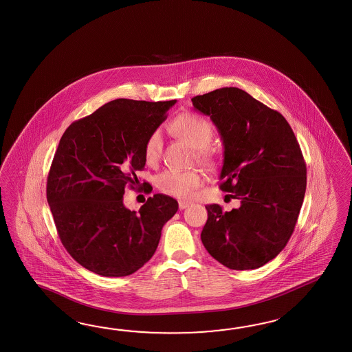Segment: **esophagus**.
<instances>
[{"label":"esophagus","mask_w":352,"mask_h":352,"mask_svg":"<svg viewBox=\"0 0 352 352\" xmlns=\"http://www.w3.org/2000/svg\"><path fill=\"white\" fill-rule=\"evenodd\" d=\"M188 205H190L188 201H184V200H180V201H179V208H180L181 210H182V209H186Z\"/></svg>","instance_id":"34e87169"}]
</instances>
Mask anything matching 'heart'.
I'll list each match as a JSON object with an SVG mask.
<instances>
[{
	"instance_id": "1",
	"label": "heart",
	"mask_w": 352,
	"mask_h": 352,
	"mask_svg": "<svg viewBox=\"0 0 352 352\" xmlns=\"http://www.w3.org/2000/svg\"><path fill=\"white\" fill-rule=\"evenodd\" d=\"M172 129L190 147L197 149V160L201 164L209 166L214 164V155L209 149L214 129L209 120L194 113H184L173 120ZM162 134L158 129H155L149 134L144 144V157L148 164H155V161H158L162 153ZM155 185L164 194L175 197H188L195 188L201 185V175L197 171H180L168 168L155 177Z\"/></svg>"
}]
</instances>
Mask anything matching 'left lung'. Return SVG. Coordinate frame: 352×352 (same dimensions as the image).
I'll use <instances>...</instances> for the list:
<instances>
[{"mask_svg":"<svg viewBox=\"0 0 352 352\" xmlns=\"http://www.w3.org/2000/svg\"><path fill=\"white\" fill-rule=\"evenodd\" d=\"M210 116L224 146L219 188L238 209L206 205V251L232 270H252L275 258L294 232L307 188V166L294 131L276 110L237 87L191 98Z\"/></svg>","mask_w":352,"mask_h":352,"instance_id":"1","label":"left lung"}]
</instances>
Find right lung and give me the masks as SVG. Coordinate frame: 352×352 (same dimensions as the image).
Instances as JSON below:
<instances>
[{"label": "right lung", "mask_w": 352, "mask_h": 352, "mask_svg": "<svg viewBox=\"0 0 352 352\" xmlns=\"http://www.w3.org/2000/svg\"><path fill=\"white\" fill-rule=\"evenodd\" d=\"M175 104L116 98L71 124L59 140L47 200L60 242L85 269L120 278L155 254L177 201L155 194L131 212L123 195L126 185L140 184L135 173L146 164V140Z\"/></svg>", "instance_id": "right-lung-1"}]
</instances>
